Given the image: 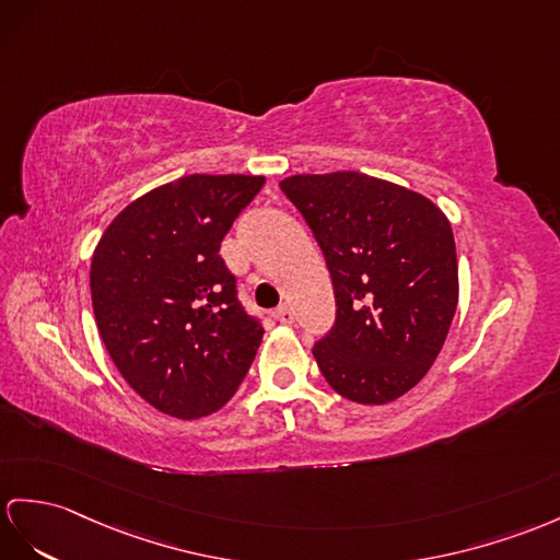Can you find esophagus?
Instances as JSON below:
<instances>
[{
	"label": "esophagus",
	"instance_id": "esophagus-1",
	"mask_svg": "<svg viewBox=\"0 0 560 560\" xmlns=\"http://www.w3.org/2000/svg\"><path fill=\"white\" fill-rule=\"evenodd\" d=\"M276 318L282 323V325H292L294 323V313L288 304H282L278 311H276Z\"/></svg>",
	"mask_w": 560,
	"mask_h": 560
}]
</instances>
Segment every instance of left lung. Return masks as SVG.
Wrapping results in <instances>:
<instances>
[{"label":"left lung","mask_w":560,"mask_h":560,"mask_svg":"<svg viewBox=\"0 0 560 560\" xmlns=\"http://www.w3.org/2000/svg\"><path fill=\"white\" fill-rule=\"evenodd\" d=\"M330 270L337 320L313 357L363 406L404 397L440 357L458 304L452 223L425 195L359 171L280 180Z\"/></svg>","instance_id":"1"}]
</instances>
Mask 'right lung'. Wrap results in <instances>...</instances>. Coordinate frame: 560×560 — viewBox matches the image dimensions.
Returning <instances> with one entry per match:
<instances>
[{"label":"right lung","mask_w":560,"mask_h":560,"mask_svg":"<svg viewBox=\"0 0 560 560\" xmlns=\"http://www.w3.org/2000/svg\"><path fill=\"white\" fill-rule=\"evenodd\" d=\"M264 175L177 177L130 201L90 266L94 320L126 383L156 411L195 420L242 385L264 327L237 302L221 242Z\"/></svg>","instance_id":"obj_1"}]
</instances>
